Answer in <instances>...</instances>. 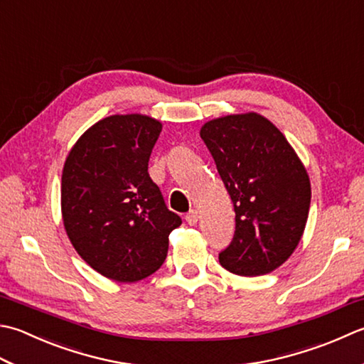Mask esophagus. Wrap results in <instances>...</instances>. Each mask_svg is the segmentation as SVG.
<instances>
[{
    "label": "esophagus",
    "mask_w": 364,
    "mask_h": 364,
    "mask_svg": "<svg viewBox=\"0 0 364 364\" xmlns=\"http://www.w3.org/2000/svg\"><path fill=\"white\" fill-rule=\"evenodd\" d=\"M197 220H198V211L197 210H191L188 215H186V223L189 225H196Z\"/></svg>",
    "instance_id": "obj_1"
}]
</instances>
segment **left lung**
Segmentation results:
<instances>
[{"instance_id":"obj_1","label":"left lung","mask_w":364,"mask_h":364,"mask_svg":"<svg viewBox=\"0 0 364 364\" xmlns=\"http://www.w3.org/2000/svg\"><path fill=\"white\" fill-rule=\"evenodd\" d=\"M200 137L235 210V235L220 265L240 276L272 273L295 251L308 220L303 162L272 121L254 112L211 119Z\"/></svg>"}]
</instances>
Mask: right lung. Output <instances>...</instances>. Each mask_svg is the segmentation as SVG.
Masks as SVG:
<instances>
[{"label": "right lung", "mask_w": 364, "mask_h": 364, "mask_svg": "<svg viewBox=\"0 0 364 364\" xmlns=\"http://www.w3.org/2000/svg\"><path fill=\"white\" fill-rule=\"evenodd\" d=\"M161 121L112 115L85 132L61 176V213L70 243L97 273L137 282L158 272L181 218L148 173Z\"/></svg>", "instance_id": "1"}]
</instances>
